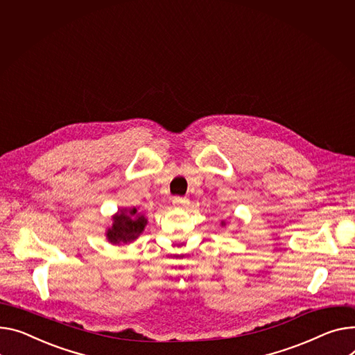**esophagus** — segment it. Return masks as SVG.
I'll use <instances>...</instances> for the list:
<instances>
[{
    "label": "esophagus",
    "mask_w": 355,
    "mask_h": 355,
    "mask_svg": "<svg viewBox=\"0 0 355 355\" xmlns=\"http://www.w3.org/2000/svg\"><path fill=\"white\" fill-rule=\"evenodd\" d=\"M173 204L174 205H180V207H184V205H188V204H190V200H188L187 197H174L173 198Z\"/></svg>",
    "instance_id": "esophagus-1"
}]
</instances>
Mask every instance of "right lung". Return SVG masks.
<instances>
[{
	"label": "right lung",
	"mask_w": 355,
	"mask_h": 355,
	"mask_svg": "<svg viewBox=\"0 0 355 355\" xmlns=\"http://www.w3.org/2000/svg\"><path fill=\"white\" fill-rule=\"evenodd\" d=\"M146 224L147 220L144 216L138 214L137 208H132L128 212L121 211V214H116L114 217L112 228H110L107 234L108 240L115 244L131 243L143 232Z\"/></svg>",
	"instance_id": "1"
}]
</instances>
